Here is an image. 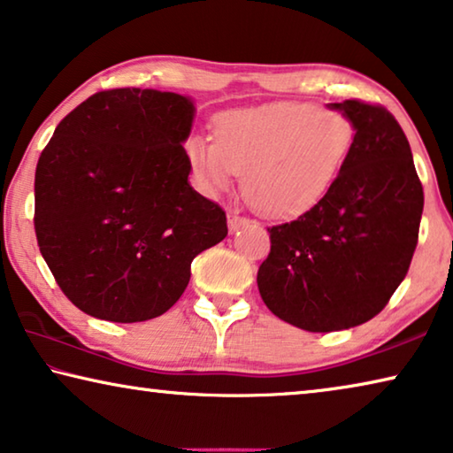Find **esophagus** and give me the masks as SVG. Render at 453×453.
I'll list each match as a JSON object with an SVG mask.
<instances>
[{
    "label": "esophagus",
    "mask_w": 453,
    "mask_h": 453,
    "mask_svg": "<svg viewBox=\"0 0 453 453\" xmlns=\"http://www.w3.org/2000/svg\"><path fill=\"white\" fill-rule=\"evenodd\" d=\"M246 224H248V219L242 218L238 211H229L227 213V227H229V232H238V229L242 226H246Z\"/></svg>",
    "instance_id": "1"
}]
</instances>
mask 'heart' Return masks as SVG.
Wrapping results in <instances>:
<instances>
[{"instance_id": "b5f03b06", "label": "heart", "mask_w": 453, "mask_h": 453, "mask_svg": "<svg viewBox=\"0 0 453 453\" xmlns=\"http://www.w3.org/2000/svg\"><path fill=\"white\" fill-rule=\"evenodd\" d=\"M218 139L191 134L185 153L196 181L218 196L243 175V193L268 218H298L334 189L355 147L347 114L306 103L229 112Z\"/></svg>"}]
</instances>
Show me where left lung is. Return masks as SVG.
I'll use <instances>...</instances> for the list:
<instances>
[{
  "instance_id": "left-lung-1",
  "label": "left lung",
  "mask_w": 453,
  "mask_h": 453,
  "mask_svg": "<svg viewBox=\"0 0 453 453\" xmlns=\"http://www.w3.org/2000/svg\"><path fill=\"white\" fill-rule=\"evenodd\" d=\"M355 125V147L334 189L298 219L268 227L257 270L264 304L278 319L333 333L383 311L418 246L423 188L409 141L379 104H328Z\"/></svg>"
}]
</instances>
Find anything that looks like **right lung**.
<instances>
[{
    "label": "right lung",
    "instance_id": "add662e5",
    "mask_svg": "<svg viewBox=\"0 0 453 453\" xmlns=\"http://www.w3.org/2000/svg\"><path fill=\"white\" fill-rule=\"evenodd\" d=\"M189 96L112 88L56 127L34 181L40 252L90 317L142 322L185 292L191 262L227 235L226 211L191 188Z\"/></svg>",
    "mask_w": 453,
    "mask_h": 453
}]
</instances>
